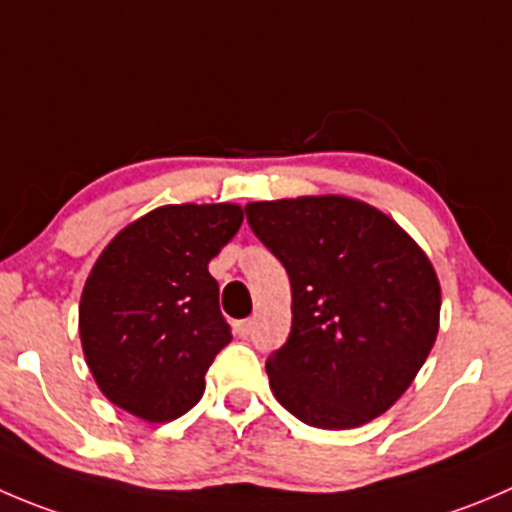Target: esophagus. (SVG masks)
Segmentation results:
<instances>
[{"label": "esophagus", "instance_id": "obj_1", "mask_svg": "<svg viewBox=\"0 0 512 512\" xmlns=\"http://www.w3.org/2000/svg\"><path fill=\"white\" fill-rule=\"evenodd\" d=\"M252 325H255V322H252V320H240V322H235L237 337H242V340H245V337H250V335H252Z\"/></svg>", "mask_w": 512, "mask_h": 512}]
</instances>
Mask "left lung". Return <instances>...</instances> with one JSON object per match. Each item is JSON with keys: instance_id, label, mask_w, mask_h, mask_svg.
<instances>
[{"instance_id": "obj_1", "label": "left lung", "mask_w": 512, "mask_h": 512, "mask_svg": "<svg viewBox=\"0 0 512 512\" xmlns=\"http://www.w3.org/2000/svg\"><path fill=\"white\" fill-rule=\"evenodd\" d=\"M245 212L292 287L290 337L267 357L272 393L312 428L370 423L433 350V265L398 222L350 197L252 202Z\"/></svg>"}]
</instances>
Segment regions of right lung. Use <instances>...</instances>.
Here are the masks:
<instances>
[{"label":"right lung","mask_w":512,"mask_h":512,"mask_svg":"<svg viewBox=\"0 0 512 512\" xmlns=\"http://www.w3.org/2000/svg\"><path fill=\"white\" fill-rule=\"evenodd\" d=\"M240 225L227 202L170 205L104 247L79 302V337L107 400L150 423L200 403L205 372L232 340L207 265Z\"/></svg>","instance_id":"right-lung-1"}]
</instances>
